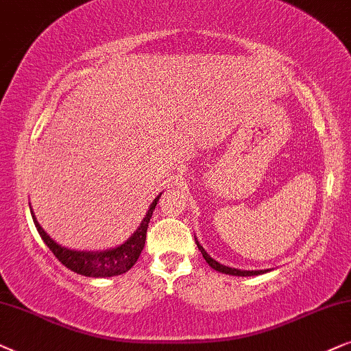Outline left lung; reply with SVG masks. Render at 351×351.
<instances>
[{
    "label": "left lung",
    "mask_w": 351,
    "mask_h": 351,
    "mask_svg": "<svg viewBox=\"0 0 351 351\" xmlns=\"http://www.w3.org/2000/svg\"><path fill=\"white\" fill-rule=\"evenodd\" d=\"M195 244H197L200 254H202V256L205 258V261L212 266L213 269L219 271V273H224V274H232V276H255V274H261L265 273V271H241V269H236V268H230V266H224V265H219L218 261H215L212 256H210L207 252H205V249L202 245L199 244L197 241H195Z\"/></svg>",
    "instance_id": "left-lung-1"
}]
</instances>
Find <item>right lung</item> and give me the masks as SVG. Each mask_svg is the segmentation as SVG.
Listing matches in <instances>:
<instances>
[{"label": "right lung", "instance_id": "obj_1", "mask_svg": "<svg viewBox=\"0 0 351 351\" xmlns=\"http://www.w3.org/2000/svg\"><path fill=\"white\" fill-rule=\"evenodd\" d=\"M160 197V195H158ZM158 197L154 199V202L149 207L146 217H144L141 226L138 228L136 232L130 237V239L121 244L120 247L106 252H75L69 250L65 247H60L58 242H54L51 237L46 234L43 228L40 226V223L36 221L34 212V223L38 230L41 239L45 241V244L49 247V250L53 252L60 263L67 266L69 269L75 271V273L82 274V276L88 278H110L117 276V274H123L136 263L139 255L144 249V242H146V232L149 221H151L152 212L156 208L158 202Z\"/></svg>", "mask_w": 351, "mask_h": 351}]
</instances>
